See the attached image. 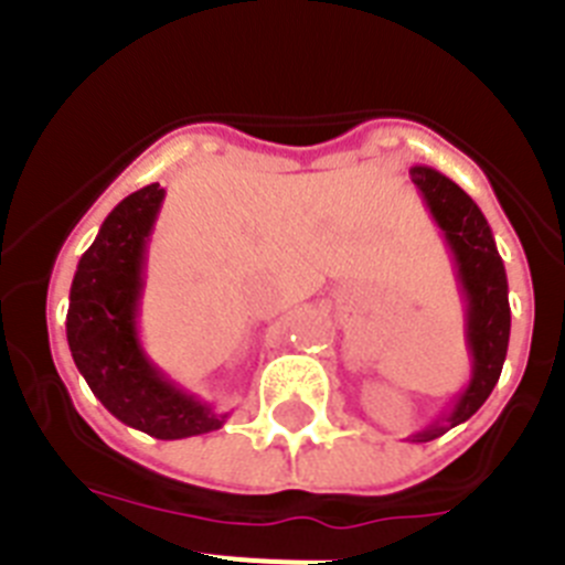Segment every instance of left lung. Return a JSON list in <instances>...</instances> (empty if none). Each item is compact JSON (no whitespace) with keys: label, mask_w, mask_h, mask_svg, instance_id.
<instances>
[{"label":"left lung","mask_w":565,"mask_h":565,"mask_svg":"<svg viewBox=\"0 0 565 565\" xmlns=\"http://www.w3.org/2000/svg\"><path fill=\"white\" fill-rule=\"evenodd\" d=\"M411 178L422 192L424 206L430 209L433 221L441 228L444 243L456 263V279L463 297V337L472 359L467 387L452 398L450 411L411 436V441L422 444L476 416L478 407L487 402L501 379L512 317L507 268L478 203L447 174L430 167H413Z\"/></svg>","instance_id":"1"}]
</instances>
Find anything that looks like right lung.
Listing matches in <instances>:
<instances>
[{
    "label": "right lung",
    "instance_id": "right-lung-1",
    "mask_svg": "<svg viewBox=\"0 0 565 565\" xmlns=\"http://www.w3.org/2000/svg\"><path fill=\"white\" fill-rule=\"evenodd\" d=\"M163 194L149 183L107 214L70 286L67 344L89 391L118 422L174 441L221 430L228 416L174 384L138 337L147 248Z\"/></svg>",
    "mask_w": 565,
    "mask_h": 565
}]
</instances>
